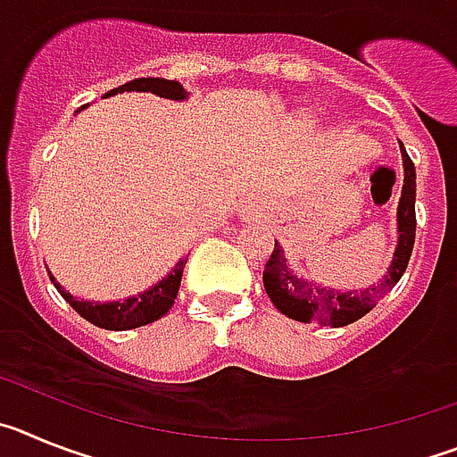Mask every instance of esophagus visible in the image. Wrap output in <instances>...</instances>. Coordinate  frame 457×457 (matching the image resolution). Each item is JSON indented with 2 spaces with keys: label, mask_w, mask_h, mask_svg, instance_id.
I'll return each mask as SVG.
<instances>
[{
  "label": "esophagus",
  "mask_w": 457,
  "mask_h": 457,
  "mask_svg": "<svg viewBox=\"0 0 457 457\" xmlns=\"http://www.w3.org/2000/svg\"><path fill=\"white\" fill-rule=\"evenodd\" d=\"M263 215V205H261V201L258 199H249L245 201V204L240 205V210H237V217L245 221H252L256 220V217Z\"/></svg>",
  "instance_id": "1"
}]
</instances>
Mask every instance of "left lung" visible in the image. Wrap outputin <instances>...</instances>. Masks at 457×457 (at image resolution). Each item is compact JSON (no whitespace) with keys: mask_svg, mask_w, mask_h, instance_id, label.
Instances as JSON below:
<instances>
[{"mask_svg":"<svg viewBox=\"0 0 457 457\" xmlns=\"http://www.w3.org/2000/svg\"><path fill=\"white\" fill-rule=\"evenodd\" d=\"M401 155L403 173L405 176H403L398 212H395L398 242H395L394 258H391L389 268L382 274V278H379L378 284L359 290H338L316 284L311 278L300 277L290 268V263L286 261L284 247L274 240V252L263 270V286L272 304L284 316L293 318L297 322H320V325L345 327L350 322L359 320V318H364L373 309L375 302L401 281L403 272H405L407 263H410L411 247H414V233H417V212H414L417 171H414V162L410 160L403 144Z\"/></svg>","mask_w":457,"mask_h":457,"instance_id":"8db88e82","label":"left lung"}]
</instances>
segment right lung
<instances>
[{
	"label": "right lung",
	"mask_w": 457,
	"mask_h": 457,
	"mask_svg": "<svg viewBox=\"0 0 457 457\" xmlns=\"http://www.w3.org/2000/svg\"><path fill=\"white\" fill-rule=\"evenodd\" d=\"M123 91L155 93L160 98L179 100V103L189 96L187 88H183V84L176 82V79L139 78L123 84V87L119 88H112V91L104 93L103 98H109V96H116V93ZM185 263H187V258H180L179 263L173 265V270L162 278V281H157L155 286L146 288L144 293L132 295V297H125V300L116 302L79 300V297H72L68 290H63V286L52 277V272L50 278L52 284H54V288L62 293L63 300H66L72 309L78 311L84 320L93 322L96 327H103V329H112V332H125V329H135V327L141 325H151V322L160 320V318L171 309L173 302H176V295H179Z\"/></svg>",
	"instance_id": "1"
}]
</instances>
